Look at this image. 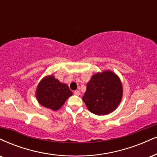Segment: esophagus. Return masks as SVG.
<instances>
[{"label":"esophagus","instance_id":"obj_1","mask_svg":"<svg viewBox=\"0 0 157 157\" xmlns=\"http://www.w3.org/2000/svg\"><path fill=\"white\" fill-rule=\"evenodd\" d=\"M74 94H75V95H77V96H79L80 94V92L79 91V90H75V91H74Z\"/></svg>","mask_w":157,"mask_h":157}]
</instances>
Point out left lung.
I'll list each match as a JSON object with an SVG mask.
<instances>
[{"label":"left lung","instance_id":"obj_1","mask_svg":"<svg viewBox=\"0 0 157 157\" xmlns=\"http://www.w3.org/2000/svg\"><path fill=\"white\" fill-rule=\"evenodd\" d=\"M123 96V88L118 75L111 71L98 72L87 84L82 100L90 112L107 115L118 106Z\"/></svg>","mask_w":157,"mask_h":157}]
</instances>
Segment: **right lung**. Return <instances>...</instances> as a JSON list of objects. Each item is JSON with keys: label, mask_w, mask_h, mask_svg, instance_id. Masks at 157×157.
Masks as SVG:
<instances>
[{"label": "right lung", "mask_w": 157, "mask_h": 157, "mask_svg": "<svg viewBox=\"0 0 157 157\" xmlns=\"http://www.w3.org/2000/svg\"><path fill=\"white\" fill-rule=\"evenodd\" d=\"M72 95L67 84L61 83L53 75L44 77L38 85L36 97L41 105L56 111Z\"/></svg>", "instance_id": "obj_1"}]
</instances>
